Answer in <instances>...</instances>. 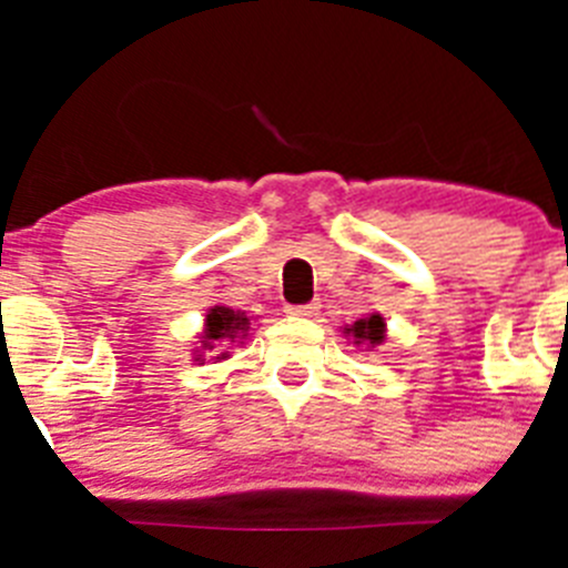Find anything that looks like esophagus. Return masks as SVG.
<instances>
[{
  "label": "esophagus",
  "mask_w": 568,
  "mask_h": 568,
  "mask_svg": "<svg viewBox=\"0 0 568 568\" xmlns=\"http://www.w3.org/2000/svg\"><path fill=\"white\" fill-rule=\"evenodd\" d=\"M318 310V301H310V304H293V307H287V315H295V318H315Z\"/></svg>",
  "instance_id": "34e87169"
}]
</instances>
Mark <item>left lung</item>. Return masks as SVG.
<instances>
[{
  "mask_svg": "<svg viewBox=\"0 0 568 568\" xmlns=\"http://www.w3.org/2000/svg\"><path fill=\"white\" fill-rule=\"evenodd\" d=\"M346 335H349V338H353V344H364L366 349H369V346H378V344H384V338H386V321L381 318L378 313H373V315H366V318H358L355 321V324H349V327L344 329Z\"/></svg>",
  "mask_w": 568,
  "mask_h": 568,
  "instance_id": "left-lung-1",
  "label": "left lung"
}]
</instances>
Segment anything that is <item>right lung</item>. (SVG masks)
<instances>
[{
  "instance_id": "obj_1",
  "label": "right lung",
  "mask_w": 568,
  "mask_h": 568,
  "mask_svg": "<svg viewBox=\"0 0 568 568\" xmlns=\"http://www.w3.org/2000/svg\"><path fill=\"white\" fill-rule=\"evenodd\" d=\"M250 329V318L241 310H230V307H213L204 318V333H202V349H207L210 358L224 361L227 358L230 344L235 341L247 338ZM199 361V358H195Z\"/></svg>"
}]
</instances>
